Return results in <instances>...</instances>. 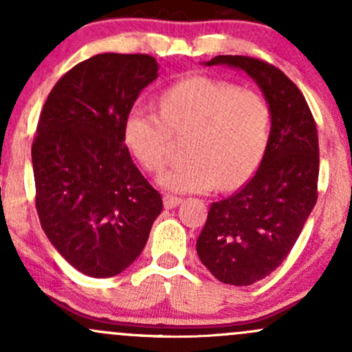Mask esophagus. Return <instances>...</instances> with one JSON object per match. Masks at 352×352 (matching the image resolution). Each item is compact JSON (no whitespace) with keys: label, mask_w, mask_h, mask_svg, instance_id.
Wrapping results in <instances>:
<instances>
[{"label":"esophagus","mask_w":352,"mask_h":352,"mask_svg":"<svg viewBox=\"0 0 352 352\" xmlns=\"http://www.w3.org/2000/svg\"><path fill=\"white\" fill-rule=\"evenodd\" d=\"M180 201H182L180 197L170 195V193H165L164 195V207L165 208H175Z\"/></svg>","instance_id":"esophagus-1"}]
</instances>
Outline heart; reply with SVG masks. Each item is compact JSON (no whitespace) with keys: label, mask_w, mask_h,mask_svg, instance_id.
Listing matches in <instances>:
<instances>
[{"label":"heart","mask_w":352,"mask_h":352,"mask_svg":"<svg viewBox=\"0 0 352 352\" xmlns=\"http://www.w3.org/2000/svg\"><path fill=\"white\" fill-rule=\"evenodd\" d=\"M159 112L132 107L124 139L140 165L159 172L173 135H187V160L160 173L159 184L179 193L208 192L217 185H243L263 159L272 131V109L260 92L232 80L192 76L168 86Z\"/></svg>","instance_id":"1"}]
</instances>
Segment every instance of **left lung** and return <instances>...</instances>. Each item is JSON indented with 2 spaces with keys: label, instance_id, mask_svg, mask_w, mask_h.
I'll use <instances>...</instances> for the list:
<instances>
[{
  "label": "left lung",
  "instance_id": "1",
  "mask_svg": "<svg viewBox=\"0 0 352 352\" xmlns=\"http://www.w3.org/2000/svg\"><path fill=\"white\" fill-rule=\"evenodd\" d=\"M254 79L272 109V131L254 175L228 199L210 205L197 240L201 263L221 283L248 286L280 266L318 200L319 145L314 117L285 72L248 56H215Z\"/></svg>",
  "mask_w": 352,
  "mask_h": 352
}]
</instances>
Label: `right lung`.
Listing matches in <instances>:
<instances>
[{
  "label": "right lung",
  "instance_id": "obj_1",
  "mask_svg": "<svg viewBox=\"0 0 352 352\" xmlns=\"http://www.w3.org/2000/svg\"><path fill=\"white\" fill-rule=\"evenodd\" d=\"M157 71L148 54L92 56L56 82L39 116L31 148L39 221L87 276L134 263L162 212L124 139L125 117Z\"/></svg>",
  "mask_w": 352,
  "mask_h": 352
}]
</instances>
